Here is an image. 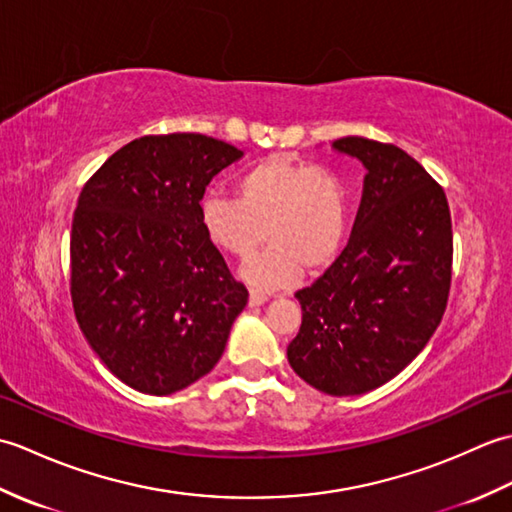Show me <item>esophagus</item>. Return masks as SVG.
Masks as SVG:
<instances>
[{
    "label": "esophagus",
    "mask_w": 512,
    "mask_h": 512,
    "mask_svg": "<svg viewBox=\"0 0 512 512\" xmlns=\"http://www.w3.org/2000/svg\"><path fill=\"white\" fill-rule=\"evenodd\" d=\"M268 301V295L262 290H250V306H264Z\"/></svg>",
    "instance_id": "obj_1"
}]
</instances>
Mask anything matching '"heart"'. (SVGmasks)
<instances>
[{
  "label": "heart",
  "instance_id": "obj_1",
  "mask_svg": "<svg viewBox=\"0 0 512 512\" xmlns=\"http://www.w3.org/2000/svg\"><path fill=\"white\" fill-rule=\"evenodd\" d=\"M235 191L237 198L206 193L198 209L200 226L213 246L242 262L268 237L266 253L244 270L253 286L288 288L303 266L317 273L339 257L347 193L332 171L273 156L239 173Z\"/></svg>",
  "mask_w": 512,
  "mask_h": 512
}]
</instances>
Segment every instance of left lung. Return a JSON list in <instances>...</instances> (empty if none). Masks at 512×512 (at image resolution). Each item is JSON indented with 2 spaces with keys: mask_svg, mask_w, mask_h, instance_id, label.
<instances>
[{
  "mask_svg": "<svg viewBox=\"0 0 512 512\" xmlns=\"http://www.w3.org/2000/svg\"><path fill=\"white\" fill-rule=\"evenodd\" d=\"M367 169L350 242L297 290L301 328L288 363L314 389L358 396L400 374L447 310L453 264L449 202L418 160L361 136L334 140Z\"/></svg>",
  "mask_w": 512,
  "mask_h": 512,
  "instance_id": "8db88e82",
  "label": "left lung"
}]
</instances>
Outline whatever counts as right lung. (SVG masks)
Here are the masks:
<instances>
[{
  "instance_id": "obj_1",
  "label": "right lung",
  "mask_w": 512,
  "mask_h": 512,
  "mask_svg": "<svg viewBox=\"0 0 512 512\" xmlns=\"http://www.w3.org/2000/svg\"><path fill=\"white\" fill-rule=\"evenodd\" d=\"M244 154L202 134L143 136L85 182L70 235L79 328L110 372L169 396L220 361L248 290L200 226L213 176Z\"/></svg>"
}]
</instances>
